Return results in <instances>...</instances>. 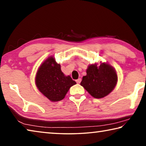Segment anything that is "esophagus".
I'll return each mask as SVG.
<instances>
[{
    "mask_svg": "<svg viewBox=\"0 0 146 146\" xmlns=\"http://www.w3.org/2000/svg\"><path fill=\"white\" fill-rule=\"evenodd\" d=\"M81 80H81V78H78L77 80H76V83H77V84H80V82H81Z\"/></svg>",
    "mask_w": 146,
    "mask_h": 146,
    "instance_id": "34e87169",
    "label": "esophagus"
}]
</instances>
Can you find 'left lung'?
I'll return each instance as SVG.
<instances>
[{
    "label": "left lung",
    "mask_w": 146,
    "mask_h": 146,
    "mask_svg": "<svg viewBox=\"0 0 146 146\" xmlns=\"http://www.w3.org/2000/svg\"><path fill=\"white\" fill-rule=\"evenodd\" d=\"M82 77L80 85L95 98H102L114 90L118 81L115 69L110 64L100 62V64H90Z\"/></svg>",
    "instance_id": "1"
}]
</instances>
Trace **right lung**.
Instances as JSON below:
<instances>
[{
    "label": "right lung",
    "mask_w": 146,
    "mask_h": 146,
    "mask_svg": "<svg viewBox=\"0 0 146 146\" xmlns=\"http://www.w3.org/2000/svg\"><path fill=\"white\" fill-rule=\"evenodd\" d=\"M35 80L39 91L51 102L64 99L70 88L76 84L70 76L64 75L60 64L53 56H49L40 64Z\"/></svg>",
    "instance_id": "obj_1"
}]
</instances>
